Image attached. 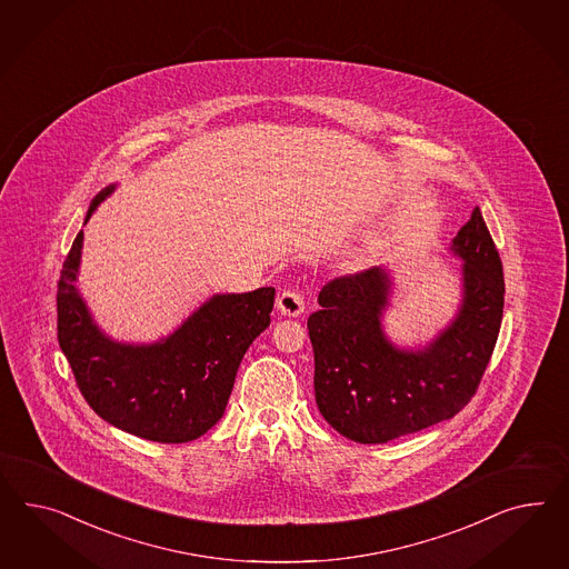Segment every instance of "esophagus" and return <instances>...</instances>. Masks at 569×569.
<instances>
[{"label": "esophagus", "mask_w": 569, "mask_h": 569, "mask_svg": "<svg viewBox=\"0 0 569 569\" xmlns=\"http://www.w3.org/2000/svg\"><path fill=\"white\" fill-rule=\"evenodd\" d=\"M277 308L288 315V317H298L300 312H305V296L298 290H283L277 298Z\"/></svg>", "instance_id": "esophagus-1"}]
</instances>
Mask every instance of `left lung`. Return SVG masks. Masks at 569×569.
Listing matches in <instances>:
<instances>
[{
    "label": "left lung",
    "mask_w": 569,
    "mask_h": 569,
    "mask_svg": "<svg viewBox=\"0 0 569 569\" xmlns=\"http://www.w3.org/2000/svg\"><path fill=\"white\" fill-rule=\"evenodd\" d=\"M463 261L456 321L425 350L387 341L381 317L391 281L372 267L331 279L308 317L315 398L325 420L356 443H387L449 420L475 398L503 319V264L475 207L453 238Z\"/></svg>",
    "instance_id": "1"
}]
</instances>
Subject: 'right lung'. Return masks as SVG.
<instances>
[{"mask_svg":"<svg viewBox=\"0 0 569 569\" xmlns=\"http://www.w3.org/2000/svg\"><path fill=\"white\" fill-rule=\"evenodd\" d=\"M113 186L97 194L87 221ZM82 231L58 281V341L82 398L109 425L157 443L199 439L223 416L248 346L271 323L273 288L221 293L153 346L106 338L78 296Z\"/></svg>","mask_w":569,"mask_h":569,"instance_id":"right-lung-1","label":"right lung"}]
</instances>
